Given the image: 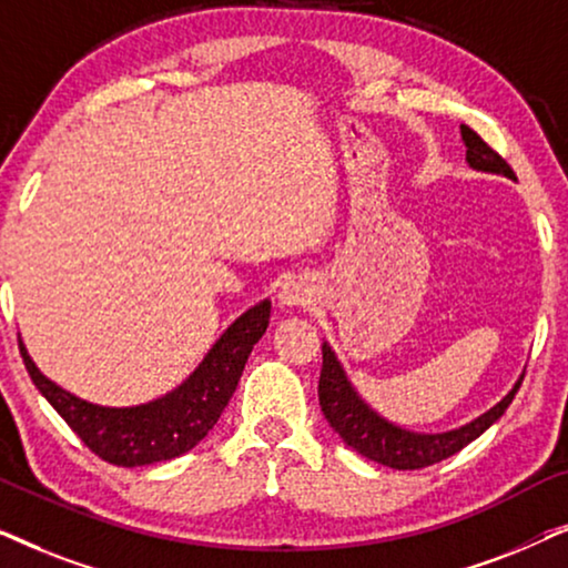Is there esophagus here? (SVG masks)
I'll use <instances>...</instances> for the list:
<instances>
[{
    "label": "esophagus",
    "instance_id": "1",
    "mask_svg": "<svg viewBox=\"0 0 568 568\" xmlns=\"http://www.w3.org/2000/svg\"><path fill=\"white\" fill-rule=\"evenodd\" d=\"M278 302H282L284 307L307 305L310 290L305 286V282H300V278H290V282H284L282 290H278Z\"/></svg>",
    "mask_w": 568,
    "mask_h": 568
}]
</instances>
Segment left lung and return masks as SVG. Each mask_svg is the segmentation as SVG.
<instances>
[{
  "mask_svg": "<svg viewBox=\"0 0 568 568\" xmlns=\"http://www.w3.org/2000/svg\"><path fill=\"white\" fill-rule=\"evenodd\" d=\"M460 136L465 142V160L473 170L480 173H496L504 178L517 181L515 170L507 165V160L499 152H494L476 131L468 129L463 123ZM525 375L517 379L515 387L496 403L494 408H488L486 414L473 418L470 424L460 426V429H449L439 434H424V432H408L403 426H395L377 414L375 408H369L362 400V395L354 390V385L348 383L344 367L333 354L328 341H323V369H321V383H317V398H321L323 416L328 418L333 432L346 442L348 447H354L356 453L375 460L379 465L395 470H418L426 465L442 463L455 453H460L463 447H468L473 439H478L488 426L499 422L504 410L509 408V403L515 400V393L523 385Z\"/></svg>",
  "mask_w": 568,
  "mask_h": 568,
  "instance_id": "1",
  "label": "left lung"
}]
</instances>
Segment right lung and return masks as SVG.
I'll return each instance as SVG.
<instances>
[{"label": "right lung", "mask_w": 568, "mask_h": 568, "mask_svg": "<svg viewBox=\"0 0 568 568\" xmlns=\"http://www.w3.org/2000/svg\"><path fill=\"white\" fill-rule=\"evenodd\" d=\"M271 302L247 310L216 338L204 359L175 390L139 406L111 408L82 400L43 375L20 341L26 369L72 432L105 463L139 468L189 453L220 422L235 393L247 356L268 328Z\"/></svg>", "instance_id": "obj_1"}]
</instances>
